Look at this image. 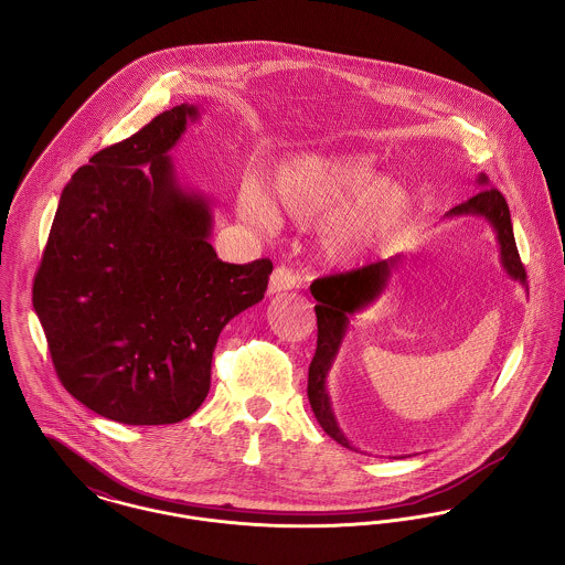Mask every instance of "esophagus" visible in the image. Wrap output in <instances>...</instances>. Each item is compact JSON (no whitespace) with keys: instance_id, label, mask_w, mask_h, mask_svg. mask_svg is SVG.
<instances>
[{"instance_id":"34e87169","label":"esophagus","mask_w":565,"mask_h":565,"mask_svg":"<svg viewBox=\"0 0 565 565\" xmlns=\"http://www.w3.org/2000/svg\"><path fill=\"white\" fill-rule=\"evenodd\" d=\"M299 286V275L288 268V266H277L270 275V284H268V292L277 295V292H286Z\"/></svg>"}]
</instances>
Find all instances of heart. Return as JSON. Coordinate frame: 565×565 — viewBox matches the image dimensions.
I'll return each mask as SVG.
<instances>
[{"mask_svg":"<svg viewBox=\"0 0 565 565\" xmlns=\"http://www.w3.org/2000/svg\"><path fill=\"white\" fill-rule=\"evenodd\" d=\"M279 206L300 224L320 222L322 252L341 265L359 263L366 252L398 231L414 196L405 183L384 179L366 153H305L273 177ZM275 200L260 185L241 196V215L258 228H275L281 220Z\"/></svg>","mask_w":565,"mask_h":565,"instance_id":"b5f03b06","label":"heart"}]
</instances>
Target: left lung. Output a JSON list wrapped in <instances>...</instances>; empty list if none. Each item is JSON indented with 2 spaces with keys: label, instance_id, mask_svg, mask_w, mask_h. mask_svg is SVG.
Listing matches in <instances>:
<instances>
[{
  "label": "left lung",
  "instance_id": "obj_1",
  "mask_svg": "<svg viewBox=\"0 0 565 565\" xmlns=\"http://www.w3.org/2000/svg\"><path fill=\"white\" fill-rule=\"evenodd\" d=\"M480 192L471 199L465 200L450 209L446 217H461V215H476L484 217L493 231L499 243V256L503 270L519 281L527 290V273L519 258L516 241L512 233L510 209L508 202L495 188H489V179L478 174ZM401 256H391L386 260H377L373 265L361 266L356 270L339 273L320 277L311 284V295L318 300L316 316H318V348L313 361L309 365V380H307V397L311 409L320 423V427L331 435L332 439L345 448H352L348 437L339 429L334 412H332L331 397L327 391V377L332 363L339 354L343 337L350 329V320L354 313L366 309L371 302L380 299L391 284L393 273L397 270Z\"/></svg>",
  "mask_w": 565,
  "mask_h": 565
}]
</instances>
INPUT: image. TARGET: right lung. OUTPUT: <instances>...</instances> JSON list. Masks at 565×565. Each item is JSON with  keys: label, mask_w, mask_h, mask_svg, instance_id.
Instances as JSON below:
<instances>
[{"label": "right lung", "mask_w": 565, "mask_h": 565, "mask_svg": "<svg viewBox=\"0 0 565 565\" xmlns=\"http://www.w3.org/2000/svg\"><path fill=\"white\" fill-rule=\"evenodd\" d=\"M200 117L181 104L98 151L70 179L34 279L64 388L124 425H172L211 388L222 329L265 299L273 263H222L213 200L181 185L168 151Z\"/></svg>", "instance_id": "right-lung-1"}]
</instances>
